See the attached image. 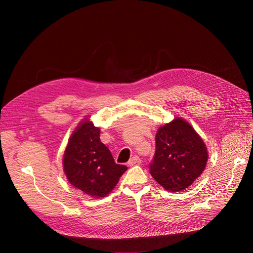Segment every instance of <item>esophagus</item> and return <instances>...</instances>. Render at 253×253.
Listing matches in <instances>:
<instances>
[{
    "mask_svg": "<svg viewBox=\"0 0 253 253\" xmlns=\"http://www.w3.org/2000/svg\"><path fill=\"white\" fill-rule=\"evenodd\" d=\"M141 162V160H140V158L138 157V156H134V157H132L130 160H129V162H128V166H134L135 164H139Z\"/></svg>",
    "mask_w": 253,
    "mask_h": 253,
    "instance_id": "obj_1",
    "label": "esophagus"
}]
</instances>
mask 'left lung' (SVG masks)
Segmentation results:
<instances>
[{"label": "left lung", "mask_w": 253, "mask_h": 253, "mask_svg": "<svg viewBox=\"0 0 253 253\" xmlns=\"http://www.w3.org/2000/svg\"><path fill=\"white\" fill-rule=\"evenodd\" d=\"M207 160L203 139L189 122L176 117L157 131L150 172L165 190L180 192L203 173Z\"/></svg>", "instance_id": "8db88e82"}]
</instances>
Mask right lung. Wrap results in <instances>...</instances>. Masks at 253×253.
<instances>
[{
  "instance_id": "obj_1",
  "label": "right lung",
  "mask_w": 253,
  "mask_h": 253,
  "mask_svg": "<svg viewBox=\"0 0 253 253\" xmlns=\"http://www.w3.org/2000/svg\"><path fill=\"white\" fill-rule=\"evenodd\" d=\"M100 129L86 118L72 133L63 154V171L76 189L93 198L108 196L127 170L115 163L100 141Z\"/></svg>"
}]
</instances>
